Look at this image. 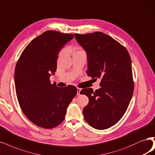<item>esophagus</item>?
<instances>
[{
	"label": "esophagus",
	"mask_w": 155,
	"mask_h": 155,
	"mask_svg": "<svg viewBox=\"0 0 155 155\" xmlns=\"http://www.w3.org/2000/svg\"><path fill=\"white\" fill-rule=\"evenodd\" d=\"M81 88H77V95H80V92H81Z\"/></svg>",
	"instance_id": "obj_1"
}]
</instances>
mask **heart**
Listing matches in <instances>:
<instances>
[{"mask_svg": "<svg viewBox=\"0 0 155 155\" xmlns=\"http://www.w3.org/2000/svg\"><path fill=\"white\" fill-rule=\"evenodd\" d=\"M83 50H82V49H78V51H76V52H78V51H83Z\"/></svg>", "mask_w": 155, "mask_h": 155, "instance_id": "obj_1", "label": "heart"}]
</instances>
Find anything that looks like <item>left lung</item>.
<instances>
[{
    "mask_svg": "<svg viewBox=\"0 0 155 155\" xmlns=\"http://www.w3.org/2000/svg\"><path fill=\"white\" fill-rule=\"evenodd\" d=\"M75 38L87 52V75L101 79L99 89L83 88L80 92L89 99L83 110L84 118L95 129L109 128L124 115L134 90L129 52L102 32L75 34Z\"/></svg>",
    "mask_w": 155,
    "mask_h": 155,
    "instance_id": "8db88e82",
    "label": "left lung"
}]
</instances>
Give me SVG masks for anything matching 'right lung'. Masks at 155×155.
Wrapping results in <instances>:
<instances>
[{
    "instance_id": "obj_1",
    "label": "right lung",
    "mask_w": 155,
    "mask_h": 155,
    "mask_svg": "<svg viewBox=\"0 0 155 155\" xmlns=\"http://www.w3.org/2000/svg\"><path fill=\"white\" fill-rule=\"evenodd\" d=\"M72 34L47 31L32 40L21 54L15 70L20 107L31 122L45 129L60 125L77 94L76 87H58L50 81L56 72L58 53Z\"/></svg>"
}]
</instances>
